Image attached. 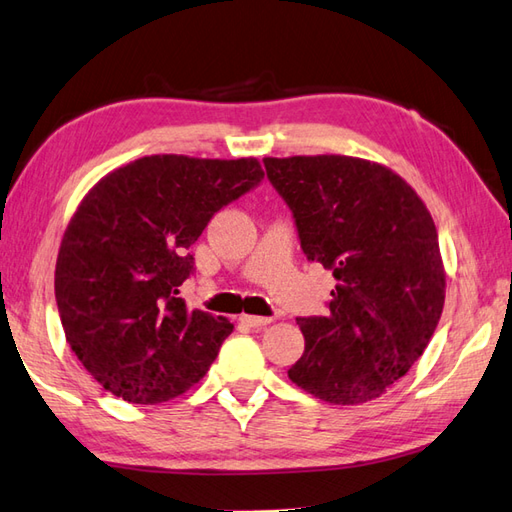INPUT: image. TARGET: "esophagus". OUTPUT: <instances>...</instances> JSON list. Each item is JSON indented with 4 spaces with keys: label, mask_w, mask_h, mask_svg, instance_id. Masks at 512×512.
Segmentation results:
<instances>
[{
    "label": "esophagus",
    "mask_w": 512,
    "mask_h": 512,
    "mask_svg": "<svg viewBox=\"0 0 512 512\" xmlns=\"http://www.w3.org/2000/svg\"><path fill=\"white\" fill-rule=\"evenodd\" d=\"M240 320H242L244 325L253 327V329H261V327H266V325L272 323V318H266V316H251V314H244Z\"/></svg>",
    "instance_id": "esophagus-1"
}]
</instances>
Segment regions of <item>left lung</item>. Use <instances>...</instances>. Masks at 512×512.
I'll use <instances>...</instances> for the list:
<instances>
[{"mask_svg":"<svg viewBox=\"0 0 512 512\" xmlns=\"http://www.w3.org/2000/svg\"><path fill=\"white\" fill-rule=\"evenodd\" d=\"M264 165L303 253L338 279L327 316L296 318L305 351L288 377L338 406L382 397L421 358L443 314L430 211L399 174L366 159L316 154Z\"/></svg>","mask_w":512,"mask_h":512,"instance_id":"1","label":"left lung"}]
</instances>
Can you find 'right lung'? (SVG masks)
Returning a JSON list of instances; mask_svg holds the SVG:
<instances>
[{"label":"right lung","mask_w":512,"mask_h":512,"mask_svg":"<svg viewBox=\"0 0 512 512\" xmlns=\"http://www.w3.org/2000/svg\"><path fill=\"white\" fill-rule=\"evenodd\" d=\"M257 159L152 154L106 174L63 235L54 292L71 351L104 390L170 401L200 382L233 325L178 294L213 213L251 192Z\"/></svg>","instance_id":"right-lung-1"}]
</instances>
